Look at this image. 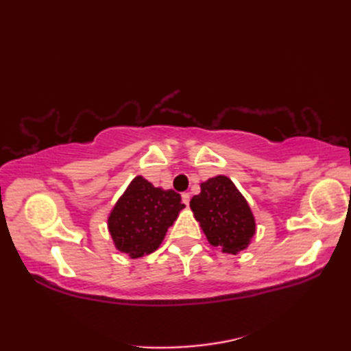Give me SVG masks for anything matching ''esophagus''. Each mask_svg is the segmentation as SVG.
Wrapping results in <instances>:
<instances>
[{
    "label": "esophagus",
    "instance_id": "esophagus-1",
    "mask_svg": "<svg viewBox=\"0 0 351 351\" xmlns=\"http://www.w3.org/2000/svg\"><path fill=\"white\" fill-rule=\"evenodd\" d=\"M182 202L185 205L190 204V193H182Z\"/></svg>",
    "mask_w": 351,
    "mask_h": 351
}]
</instances>
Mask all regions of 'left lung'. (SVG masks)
Wrapping results in <instances>:
<instances>
[{
  "label": "left lung",
  "instance_id": "8db88e82",
  "mask_svg": "<svg viewBox=\"0 0 351 351\" xmlns=\"http://www.w3.org/2000/svg\"><path fill=\"white\" fill-rule=\"evenodd\" d=\"M190 208L214 247L230 255L247 249L256 230L255 217L228 176L219 175L200 184V193L193 196Z\"/></svg>",
  "mask_w": 351,
  "mask_h": 351
}]
</instances>
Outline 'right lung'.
<instances>
[{"instance_id": "obj_1", "label": "right lung", "mask_w": 351, "mask_h": 351, "mask_svg": "<svg viewBox=\"0 0 351 351\" xmlns=\"http://www.w3.org/2000/svg\"><path fill=\"white\" fill-rule=\"evenodd\" d=\"M184 208L173 190L154 187L143 176H136L108 215L116 249L132 259L155 252Z\"/></svg>"}]
</instances>
